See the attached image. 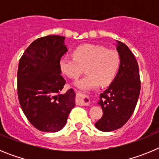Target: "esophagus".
<instances>
[{
    "label": "esophagus",
    "mask_w": 159,
    "mask_h": 159,
    "mask_svg": "<svg viewBox=\"0 0 159 159\" xmlns=\"http://www.w3.org/2000/svg\"><path fill=\"white\" fill-rule=\"evenodd\" d=\"M77 104L82 106H88L90 105V99L88 95L83 94H77Z\"/></svg>",
    "instance_id": "esophagus-1"
}]
</instances>
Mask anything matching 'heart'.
Here are the masks:
<instances>
[{"instance_id": "1", "label": "heart", "mask_w": 159, "mask_h": 159, "mask_svg": "<svg viewBox=\"0 0 159 159\" xmlns=\"http://www.w3.org/2000/svg\"><path fill=\"white\" fill-rule=\"evenodd\" d=\"M73 58L64 57L59 61L61 72L70 79H77L85 67L87 75L74 83L80 91H89L98 85L108 86L116 78L120 67V57L115 50L85 43L72 51Z\"/></svg>"}]
</instances>
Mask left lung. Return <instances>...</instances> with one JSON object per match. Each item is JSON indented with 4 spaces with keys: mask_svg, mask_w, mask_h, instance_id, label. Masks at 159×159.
Segmentation results:
<instances>
[{
    "mask_svg": "<svg viewBox=\"0 0 159 159\" xmlns=\"http://www.w3.org/2000/svg\"><path fill=\"white\" fill-rule=\"evenodd\" d=\"M116 49L120 57L119 71L98 101L103 114L95 126L103 132L117 130L128 121L140 92L139 69L134 54L125 43L118 40Z\"/></svg>",
    "mask_w": 159,
    "mask_h": 159,
    "instance_id": "1",
    "label": "left lung"
}]
</instances>
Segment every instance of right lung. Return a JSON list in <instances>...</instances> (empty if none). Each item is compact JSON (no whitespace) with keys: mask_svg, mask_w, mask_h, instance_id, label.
I'll return each instance as SVG.
<instances>
[{"mask_svg":"<svg viewBox=\"0 0 159 159\" xmlns=\"http://www.w3.org/2000/svg\"><path fill=\"white\" fill-rule=\"evenodd\" d=\"M65 37L57 35L34 40L24 52L17 71L18 98L31 124L39 130L57 132L65 126L75 105L72 89L65 84L59 61L67 52Z\"/></svg>","mask_w":159,"mask_h":159,"instance_id":"obj_1","label":"right lung"}]
</instances>
